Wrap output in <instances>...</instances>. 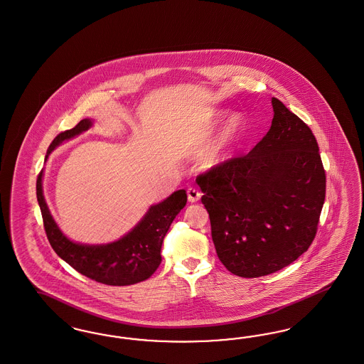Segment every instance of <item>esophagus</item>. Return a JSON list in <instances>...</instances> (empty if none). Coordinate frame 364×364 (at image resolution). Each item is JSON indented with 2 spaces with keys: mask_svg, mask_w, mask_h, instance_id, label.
I'll use <instances>...</instances> for the list:
<instances>
[{
  "mask_svg": "<svg viewBox=\"0 0 364 364\" xmlns=\"http://www.w3.org/2000/svg\"><path fill=\"white\" fill-rule=\"evenodd\" d=\"M187 195H188V200L191 203H196V202H199V199H200V196H202V193L198 191L196 188H188L187 191Z\"/></svg>",
  "mask_w": 364,
  "mask_h": 364,
  "instance_id": "obj_1",
  "label": "esophagus"
}]
</instances>
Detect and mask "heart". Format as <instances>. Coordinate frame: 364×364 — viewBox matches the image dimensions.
<instances>
[{
	"mask_svg": "<svg viewBox=\"0 0 364 364\" xmlns=\"http://www.w3.org/2000/svg\"><path fill=\"white\" fill-rule=\"evenodd\" d=\"M228 115V109H215L208 119V129L214 130ZM247 129L245 117L241 114H233L226 119L223 126L218 131L217 136L210 145L205 147L200 162L204 168H217L219 165L230 160L235 149L240 145Z\"/></svg>",
	"mask_w": 364,
	"mask_h": 364,
	"instance_id": "1",
	"label": "heart"
}]
</instances>
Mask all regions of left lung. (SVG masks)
<instances>
[{
	"mask_svg": "<svg viewBox=\"0 0 364 364\" xmlns=\"http://www.w3.org/2000/svg\"><path fill=\"white\" fill-rule=\"evenodd\" d=\"M269 131L245 157L196 178L219 260L259 277L295 262L313 242L325 200V171L309 126L272 97Z\"/></svg>",
	"mask_w": 364,
	"mask_h": 364,
	"instance_id": "1",
	"label": "left lung"
}]
</instances>
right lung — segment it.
I'll return each instance as SVG.
<instances>
[{
    "mask_svg": "<svg viewBox=\"0 0 364 364\" xmlns=\"http://www.w3.org/2000/svg\"><path fill=\"white\" fill-rule=\"evenodd\" d=\"M93 119H82L72 130L60 132L47 150L46 161L58 146L81 135L93 126ZM42 171L36 181L38 203L47 238L55 253L75 271L108 286H130L151 277L161 264V247L177 214L187 204L186 189L175 191L160 203L151 204L145 215L117 241L108 244H81L59 229L44 199Z\"/></svg>",
    "mask_w": 364,
    "mask_h": 364,
    "instance_id": "1",
    "label": "right lung"
}]
</instances>
